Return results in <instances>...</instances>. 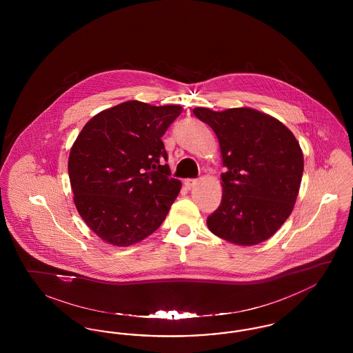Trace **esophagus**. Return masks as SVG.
<instances>
[{
    "mask_svg": "<svg viewBox=\"0 0 353 353\" xmlns=\"http://www.w3.org/2000/svg\"><path fill=\"white\" fill-rule=\"evenodd\" d=\"M197 183H199L197 179H188V180H185V186H186L188 189H190V188H193L194 185H197Z\"/></svg>",
    "mask_w": 353,
    "mask_h": 353,
    "instance_id": "1",
    "label": "esophagus"
}]
</instances>
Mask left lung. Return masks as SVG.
<instances>
[{
    "label": "left lung",
    "instance_id": "1",
    "mask_svg": "<svg viewBox=\"0 0 353 353\" xmlns=\"http://www.w3.org/2000/svg\"><path fill=\"white\" fill-rule=\"evenodd\" d=\"M193 114L219 137L222 200L208 217L213 234L250 246L269 239L290 217L303 176V153L283 123L252 108Z\"/></svg>",
    "mask_w": 353,
    "mask_h": 353
}]
</instances>
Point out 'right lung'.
<instances>
[{"label":"right lung","mask_w":353,"mask_h":353,"mask_svg":"<svg viewBox=\"0 0 353 353\" xmlns=\"http://www.w3.org/2000/svg\"><path fill=\"white\" fill-rule=\"evenodd\" d=\"M180 105L124 101L91 119L68 157L75 206L108 243L130 246L156 232L181 183L170 177L163 134Z\"/></svg>","instance_id":"add662e5"}]
</instances>
